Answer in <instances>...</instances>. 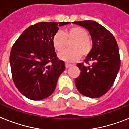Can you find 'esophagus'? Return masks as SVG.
<instances>
[{
    "label": "esophagus",
    "instance_id": "obj_1",
    "mask_svg": "<svg viewBox=\"0 0 129 129\" xmlns=\"http://www.w3.org/2000/svg\"><path fill=\"white\" fill-rule=\"evenodd\" d=\"M72 64H69V63H65V67L66 68H69L71 66Z\"/></svg>",
    "mask_w": 129,
    "mask_h": 129
}]
</instances>
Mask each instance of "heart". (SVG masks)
I'll list each match as a JSON object with an SVG mask.
<instances>
[{
    "label": "heart",
    "mask_w": 129,
    "mask_h": 129,
    "mask_svg": "<svg viewBox=\"0 0 129 129\" xmlns=\"http://www.w3.org/2000/svg\"><path fill=\"white\" fill-rule=\"evenodd\" d=\"M67 40L73 41L69 45L71 49L66 50L58 54L60 59L67 62H74L81 57H85L90 53L93 42L89 38V34L84 28L73 27L63 32L58 31L54 35L52 44L56 50L60 52L67 45Z\"/></svg>",
    "instance_id": "obj_1"
}]
</instances>
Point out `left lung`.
I'll return each instance as SVG.
<instances>
[{
    "label": "left lung",
    "instance_id": "8db88e82",
    "mask_svg": "<svg viewBox=\"0 0 129 129\" xmlns=\"http://www.w3.org/2000/svg\"><path fill=\"white\" fill-rule=\"evenodd\" d=\"M73 23L87 29L93 42L92 50L85 60L88 65L77 64L81 72L75 80L77 89L85 96H102L112 86L120 67L116 40L109 31L94 21ZM89 61L91 65L88 64Z\"/></svg>",
    "mask_w": 129,
    "mask_h": 129
}]
</instances>
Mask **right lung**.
Listing matches in <instances>:
<instances>
[{
    "mask_svg": "<svg viewBox=\"0 0 129 129\" xmlns=\"http://www.w3.org/2000/svg\"><path fill=\"white\" fill-rule=\"evenodd\" d=\"M69 23H38L24 31L13 44L10 54L12 77L24 96L40 100L54 92L65 65L56 56L52 38L59 27Z\"/></svg>",
    "mask_w": 129,
    "mask_h": 129,
    "instance_id": "right-lung-1",
    "label": "right lung"
}]
</instances>
